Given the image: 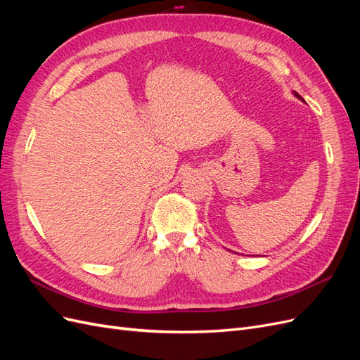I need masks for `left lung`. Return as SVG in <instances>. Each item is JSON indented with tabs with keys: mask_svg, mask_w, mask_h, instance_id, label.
Here are the masks:
<instances>
[{
	"mask_svg": "<svg viewBox=\"0 0 360 360\" xmlns=\"http://www.w3.org/2000/svg\"><path fill=\"white\" fill-rule=\"evenodd\" d=\"M294 94H296V97H299V99H300V101H303V99H302V97H300V96H299L297 93H294Z\"/></svg>",
	"mask_w": 360,
	"mask_h": 360,
	"instance_id": "left-lung-1",
	"label": "left lung"
}]
</instances>
